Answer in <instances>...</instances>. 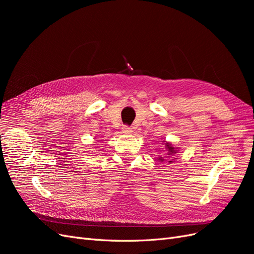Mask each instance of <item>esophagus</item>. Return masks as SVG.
<instances>
[{"instance_id": "34e87169", "label": "esophagus", "mask_w": 254, "mask_h": 254, "mask_svg": "<svg viewBox=\"0 0 254 254\" xmlns=\"http://www.w3.org/2000/svg\"><path fill=\"white\" fill-rule=\"evenodd\" d=\"M122 132L123 133H125V134H130L132 132V129L130 128L129 126H127V125H124L122 127Z\"/></svg>"}]
</instances>
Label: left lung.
<instances>
[{
  "instance_id": "obj_1",
  "label": "left lung",
  "mask_w": 254,
  "mask_h": 254,
  "mask_svg": "<svg viewBox=\"0 0 254 254\" xmlns=\"http://www.w3.org/2000/svg\"><path fill=\"white\" fill-rule=\"evenodd\" d=\"M165 148H166L167 151H168V155H172V156L175 155V153H177V151H178V150H177V148H175L174 146H173L171 143H168V142L165 143ZM159 160H160V161H164V159H162V158H159ZM168 162L172 163L173 161H168Z\"/></svg>"
}]
</instances>
